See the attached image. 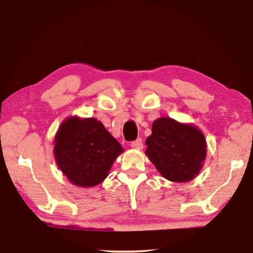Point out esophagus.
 Masks as SVG:
<instances>
[{
  "label": "esophagus",
  "instance_id": "1",
  "mask_svg": "<svg viewBox=\"0 0 253 253\" xmlns=\"http://www.w3.org/2000/svg\"><path fill=\"white\" fill-rule=\"evenodd\" d=\"M130 146H131L132 148H135V149H143V142H142V139L138 138V139L134 140V142H131Z\"/></svg>",
  "mask_w": 253,
  "mask_h": 253
}]
</instances>
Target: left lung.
Here are the masks:
<instances>
[{
	"instance_id": "left-lung-1",
	"label": "left lung",
	"mask_w": 253,
	"mask_h": 253,
	"mask_svg": "<svg viewBox=\"0 0 253 253\" xmlns=\"http://www.w3.org/2000/svg\"><path fill=\"white\" fill-rule=\"evenodd\" d=\"M146 154L163 177L184 183L193 179L207 157V140L199 128L169 117L153 123Z\"/></svg>"
}]
</instances>
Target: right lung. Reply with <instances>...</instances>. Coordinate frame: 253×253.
Listing matches in <instances>:
<instances>
[{
	"mask_svg": "<svg viewBox=\"0 0 253 253\" xmlns=\"http://www.w3.org/2000/svg\"><path fill=\"white\" fill-rule=\"evenodd\" d=\"M124 148L95 118H67L54 137L58 168L80 187H92L108 176Z\"/></svg>",
	"mask_w": 253,
	"mask_h": 253,
	"instance_id": "add662e5",
	"label": "right lung"
}]
</instances>
